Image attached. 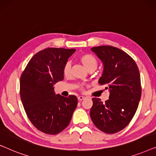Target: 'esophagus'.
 Returning a JSON list of instances; mask_svg holds the SVG:
<instances>
[{
  "instance_id": "1",
  "label": "esophagus",
  "mask_w": 156,
  "mask_h": 156,
  "mask_svg": "<svg viewBox=\"0 0 156 156\" xmlns=\"http://www.w3.org/2000/svg\"><path fill=\"white\" fill-rule=\"evenodd\" d=\"M85 97H83V96H80V97H78V100L79 101H82V100H84L85 99Z\"/></svg>"
}]
</instances>
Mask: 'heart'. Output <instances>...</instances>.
<instances>
[{
  "instance_id": "b5f03b06",
  "label": "heart",
  "mask_w": 156,
  "mask_h": 156,
  "mask_svg": "<svg viewBox=\"0 0 156 156\" xmlns=\"http://www.w3.org/2000/svg\"><path fill=\"white\" fill-rule=\"evenodd\" d=\"M79 59H80V61L82 63V65L84 66V67L88 71L91 69H96V68L97 67L98 62L97 59L93 55L90 54H84L81 55ZM70 69H71V63L69 62H67L63 67V75L65 76H69L70 74ZM80 90H83L84 89V87H83L82 85H80Z\"/></svg>"
}]
</instances>
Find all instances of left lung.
Masks as SVG:
<instances>
[{
    "instance_id": "1",
    "label": "left lung",
    "mask_w": 156,
    "mask_h": 156,
    "mask_svg": "<svg viewBox=\"0 0 156 156\" xmlns=\"http://www.w3.org/2000/svg\"><path fill=\"white\" fill-rule=\"evenodd\" d=\"M91 50L104 65L99 83L107 85L110 91L105 103L93 98L91 119L104 133H117L129 125L138 108L141 97L139 70L133 59L120 49L103 45Z\"/></svg>"
}]
</instances>
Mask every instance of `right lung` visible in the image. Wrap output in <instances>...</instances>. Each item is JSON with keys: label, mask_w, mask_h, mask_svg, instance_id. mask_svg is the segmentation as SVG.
I'll use <instances>...</instances> for the list:
<instances>
[{"label": "right lung", "mask_w": 156, "mask_h": 156, "mask_svg": "<svg viewBox=\"0 0 156 156\" xmlns=\"http://www.w3.org/2000/svg\"><path fill=\"white\" fill-rule=\"evenodd\" d=\"M75 49L49 48L34 55L23 72L20 98L30 121L39 131L56 135L69 125L77 106L74 95L55 94L54 84L62 80L63 67Z\"/></svg>", "instance_id": "add662e5"}]
</instances>
